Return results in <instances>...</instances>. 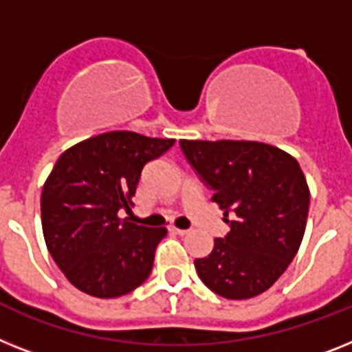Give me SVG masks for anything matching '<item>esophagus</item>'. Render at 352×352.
Wrapping results in <instances>:
<instances>
[{"mask_svg": "<svg viewBox=\"0 0 352 352\" xmlns=\"http://www.w3.org/2000/svg\"><path fill=\"white\" fill-rule=\"evenodd\" d=\"M170 231L175 232V234H179V236H184V234H188V232H190L188 229H179V227H171Z\"/></svg>", "mask_w": 352, "mask_h": 352, "instance_id": "34e87169", "label": "esophagus"}]
</instances>
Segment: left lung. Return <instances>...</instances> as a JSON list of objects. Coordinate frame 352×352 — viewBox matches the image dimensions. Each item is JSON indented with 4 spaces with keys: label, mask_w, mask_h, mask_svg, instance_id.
<instances>
[{
    "label": "left lung",
    "mask_w": 352,
    "mask_h": 352,
    "mask_svg": "<svg viewBox=\"0 0 352 352\" xmlns=\"http://www.w3.org/2000/svg\"><path fill=\"white\" fill-rule=\"evenodd\" d=\"M181 148L231 227L209 256L195 259L199 277L226 299L263 294L288 268L306 231L309 188L299 162L259 141L181 140Z\"/></svg>",
    "instance_id": "left-lung-1"
}]
</instances>
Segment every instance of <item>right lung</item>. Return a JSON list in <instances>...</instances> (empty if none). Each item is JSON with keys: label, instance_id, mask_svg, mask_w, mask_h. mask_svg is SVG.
I'll return each mask as SVG.
<instances>
[{"label": "right lung", "instance_id": "obj_1", "mask_svg": "<svg viewBox=\"0 0 352 352\" xmlns=\"http://www.w3.org/2000/svg\"><path fill=\"white\" fill-rule=\"evenodd\" d=\"M173 143L112 131L73 144L55 162L41 195L43 234L75 288L112 299L150 276L166 227H141L120 218V209L131 211L143 166Z\"/></svg>", "mask_w": 352, "mask_h": 352}]
</instances>
